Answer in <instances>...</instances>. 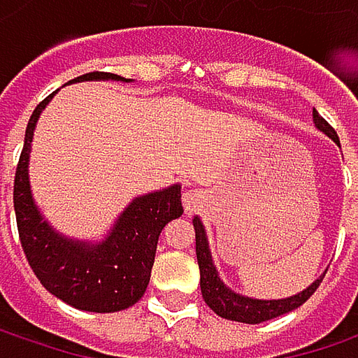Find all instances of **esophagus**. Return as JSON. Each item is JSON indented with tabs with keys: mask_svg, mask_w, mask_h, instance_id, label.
<instances>
[{
	"mask_svg": "<svg viewBox=\"0 0 358 358\" xmlns=\"http://www.w3.org/2000/svg\"><path fill=\"white\" fill-rule=\"evenodd\" d=\"M182 203H184L186 213H192V211H196L203 205V194L199 190H188V192H184Z\"/></svg>",
	"mask_w": 358,
	"mask_h": 358,
	"instance_id": "34e87169",
	"label": "esophagus"
}]
</instances>
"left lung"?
Segmentation results:
<instances>
[{"mask_svg":"<svg viewBox=\"0 0 358 358\" xmlns=\"http://www.w3.org/2000/svg\"><path fill=\"white\" fill-rule=\"evenodd\" d=\"M313 124H315V128L320 132H323L325 136H329L340 147L338 134L317 113V109H313ZM192 226H194V236H196V261H199V271H201V292H203V299H205L207 307L213 313H217L220 317H224V320L241 323H263L269 322V320H275L280 315H286V313L299 309L305 301H309V296L320 288L323 275H325V273H322L311 286H307L305 290H301V292H296L292 296H286V299L263 301V299H252V296L238 294L230 286H226L224 280L220 278V273L215 269V263H213V257H211L205 226H203L199 215L192 220Z\"/></svg>","mask_w":358,"mask_h":358,"instance_id":"left-lung-1","label":"left lung"}]
</instances>
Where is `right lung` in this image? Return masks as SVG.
<instances>
[{"instance_id": "1", "label": "right lung", "mask_w": 358, "mask_h": 358, "mask_svg": "<svg viewBox=\"0 0 358 358\" xmlns=\"http://www.w3.org/2000/svg\"><path fill=\"white\" fill-rule=\"evenodd\" d=\"M85 80L132 83L130 78L109 72H89L68 85ZM55 93L41 101L33 111L16 168L14 211L20 243L38 282L53 296L80 311L115 313L132 307L145 294L159 234L168 222L180 217L184 211L180 201L182 186L172 184L134 196L99 243L78 241L57 232L38 211L29 178L36 122Z\"/></svg>"}]
</instances>
